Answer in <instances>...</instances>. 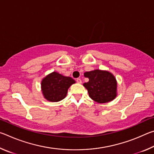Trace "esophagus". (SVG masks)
<instances>
[{
	"mask_svg": "<svg viewBox=\"0 0 154 154\" xmlns=\"http://www.w3.org/2000/svg\"><path fill=\"white\" fill-rule=\"evenodd\" d=\"M77 82L78 83H82V80H81V79H79V78H78V79H77Z\"/></svg>",
	"mask_w": 154,
	"mask_h": 154,
	"instance_id": "obj_1",
	"label": "esophagus"
}]
</instances>
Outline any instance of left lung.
I'll return each mask as SVG.
<instances>
[{
  "mask_svg": "<svg viewBox=\"0 0 154 154\" xmlns=\"http://www.w3.org/2000/svg\"><path fill=\"white\" fill-rule=\"evenodd\" d=\"M89 82L83 83L90 97L98 103L111 102L118 95V82L114 75L107 71L96 69L85 72Z\"/></svg>",
  "mask_w": 154,
  "mask_h": 154,
  "instance_id": "1",
  "label": "left lung"
}]
</instances>
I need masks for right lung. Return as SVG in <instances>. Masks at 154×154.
Returning a JSON list of instances; mask_svg holds the SVG:
<instances>
[{"instance_id":"add662e5","label":"right lung","mask_w":154,"mask_h":154,"mask_svg":"<svg viewBox=\"0 0 154 154\" xmlns=\"http://www.w3.org/2000/svg\"><path fill=\"white\" fill-rule=\"evenodd\" d=\"M75 81L71 77L64 76L54 71L43 78L41 83L44 98L49 102H59L66 97L68 89Z\"/></svg>"}]
</instances>
